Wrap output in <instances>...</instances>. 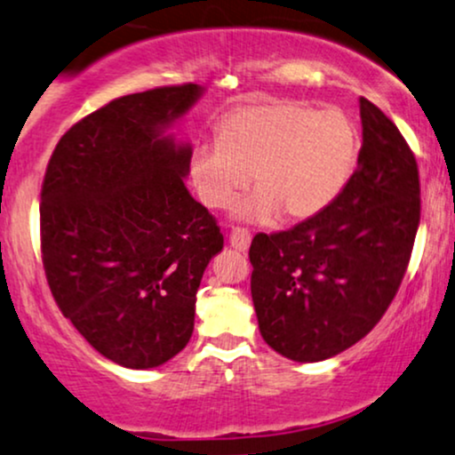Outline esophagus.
<instances>
[{
	"mask_svg": "<svg viewBox=\"0 0 455 455\" xmlns=\"http://www.w3.org/2000/svg\"><path fill=\"white\" fill-rule=\"evenodd\" d=\"M251 244V234L247 229L236 228L232 234H229V247L236 249V251H247Z\"/></svg>",
	"mask_w": 455,
	"mask_h": 455,
	"instance_id": "34e87169",
	"label": "esophagus"
}]
</instances>
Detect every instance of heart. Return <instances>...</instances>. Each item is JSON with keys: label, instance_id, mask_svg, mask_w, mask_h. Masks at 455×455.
Segmentation results:
<instances>
[{"label": "heart", "instance_id": "b5f03b06", "mask_svg": "<svg viewBox=\"0 0 455 455\" xmlns=\"http://www.w3.org/2000/svg\"><path fill=\"white\" fill-rule=\"evenodd\" d=\"M360 153L354 121L340 108L315 110L287 100H258L229 110L217 142L189 155V179L208 208H228L240 221L268 223L279 212L291 221L325 211L349 183Z\"/></svg>", "mask_w": 455, "mask_h": 455}]
</instances>
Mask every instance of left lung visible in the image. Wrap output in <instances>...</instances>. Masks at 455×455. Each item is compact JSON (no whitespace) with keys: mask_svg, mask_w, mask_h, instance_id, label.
<instances>
[{"mask_svg":"<svg viewBox=\"0 0 455 455\" xmlns=\"http://www.w3.org/2000/svg\"><path fill=\"white\" fill-rule=\"evenodd\" d=\"M357 170L325 211L251 243L259 332L293 362H322L375 328L419 226V174L398 127L360 98Z\"/></svg>","mask_w":455,"mask_h":455,"instance_id":"obj_1","label":"left lung"}]
</instances>
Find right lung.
Listing matches in <instances>:
<instances>
[{
    "instance_id": "add662e5",
    "label": "right lung",
    "mask_w": 455,
    "mask_h": 455,
    "mask_svg": "<svg viewBox=\"0 0 455 455\" xmlns=\"http://www.w3.org/2000/svg\"><path fill=\"white\" fill-rule=\"evenodd\" d=\"M204 87L132 93L69 127L42 185L52 298L98 354L157 368L194 334L196 293L223 234L185 187L189 142L172 127Z\"/></svg>"
}]
</instances>
